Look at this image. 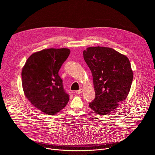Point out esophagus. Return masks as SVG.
Masks as SVG:
<instances>
[{"label": "esophagus", "instance_id": "1", "mask_svg": "<svg viewBox=\"0 0 155 155\" xmlns=\"http://www.w3.org/2000/svg\"><path fill=\"white\" fill-rule=\"evenodd\" d=\"M83 91V89H80L79 90L76 91H75V93H76L77 94H79L81 93Z\"/></svg>", "mask_w": 155, "mask_h": 155}]
</instances>
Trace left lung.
<instances>
[{
	"label": "left lung",
	"mask_w": 155,
	"mask_h": 155,
	"mask_svg": "<svg viewBox=\"0 0 155 155\" xmlns=\"http://www.w3.org/2000/svg\"><path fill=\"white\" fill-rule=\"evenodd\" d=\"M83 58L91 71L96 94L89 106L100 115L108 114L130 91L133 72L129 60L113 48L103 47L87 48Z\"/></svg>",
	"instance_id": "8db88e82"
}]
</instances>
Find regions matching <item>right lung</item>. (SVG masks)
I'll use <instances>...</instances> for the list:
<instances>
[{
	"instance_id": "1",
	"label": "right lung",
	"mask_w": 155,
	"mask_h": 155,
	"mask_svg": "<svg viewBox=\"0 0 155 155\" xmlns=\"http://www.w3.org/2000/svg\"><path fill=\"white\" fill-rule=\"evenodd\" d=\"M70 53L68 48L42 50L32 54L22 69L25 95L44 114H58L69 101L58 72Z\"/></svg>"
}]
</instances>
